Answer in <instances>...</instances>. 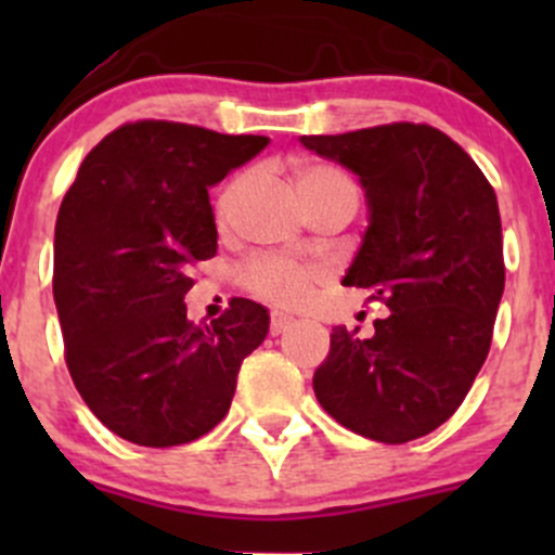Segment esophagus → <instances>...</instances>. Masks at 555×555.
Instances as JSON below:
<instances>
[{
	"label": "esophagus",
	"instance_id": "esophagus-1",
	"mask_svg": "<svg viewBox=\"0 0 555 555\" xmlns=\"http://www.w3.org/2000/svg\"><path fill=\"white\" fill-rule=\"evenodd\" d=\"M295 317H289V313H282V311H273L271 313V335H282L287 333V330L295 327Z\"/></svg>",
	"mask_w": 555,
	"mask_h": 555
}]
</instances>
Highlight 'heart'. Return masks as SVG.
Wrapping results in <instances>:
<instances>
[{
    "mask_svg": "<svg viewBox=\"0 0 555 555\" xmlns=\"http://www.w3.org/2000/svg\"><path fill=\"white\" fill-rule=\"evenodd\" d=\"M236 182H228L222 193L217 195V217H222L231 204V195ZM295 188L300 195L317 193L324 188H354L344 171L327 164H304L295 171ZM319 271L293 257H260L251 260L242 271V284L257 298L276 306H300L311 293V284L317 282Z\"/></svg>",
    "mask_w": 555,
    "mask_h": 555,
    "instance_id": "obj_1",
    "label": "heart"
}]
</instances>
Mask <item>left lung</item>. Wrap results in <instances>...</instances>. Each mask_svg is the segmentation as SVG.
Returning <instances> with one entry per match:
<instances>
[{"label":"left lung","mask_w":555,"mask_h":555,"mask_svg":"<svg viewBox=\"0 0 555 555\" xmlns=\"http://www.w3.org/2000/svg\"><path fill=\"white\" fill-rule=\"evenodd\" d=\"M300 142L360 177L371 225L344 284L389 309L371 338L330 333L313 373L319 405L378 443L424 438L456 413L489 354L505 289L494 188L427 122Z\"/></svg>","instance_id":"1"}]
</instances>
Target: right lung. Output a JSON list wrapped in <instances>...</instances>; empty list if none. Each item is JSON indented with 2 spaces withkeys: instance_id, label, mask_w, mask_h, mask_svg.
<instances>
[{
  "instance_id": "obj_1",
  "label": "right lung",
  "mask_w": 555,
  "mask_h": 555,
  "mask_svg": "<svg viewBox=\"0 0 555 555\" xmlns=\"http://www.w3.org/2000/svg\"><path fill=\"white\" fill-rule=\"evenodd\" d=\"M268 137L137 120L86 155L55 220L53 298L64 357L93 416L122 440L169 449L225 418L236 376L268 335L246 298L188 319L190 268L217 255L209 188Z\"/></svg>"
}]
</instances>
